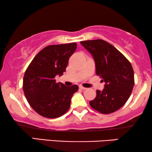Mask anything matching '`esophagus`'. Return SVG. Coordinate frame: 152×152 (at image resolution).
I'll return each mask as SVG.
<instances>
[{
  "label": "esophagus",
  "mask_w": 152,
  "mask_h": 152,
  "mask_svg": "<svg viewBox=\"0 0 152 152\" xmlns=\"http://www.w3.org/2000/svg\"><path fill=\"white\" fill-rule=\"evenodd\" d=\"M80 88L82 89V90H86V88H85V87H83L82 86H80Z\"/></svg>",
  "instance_id": "esophagus-1"
}]
</instances>
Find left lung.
Returning <instances> with one entry per match:
<instances>
[{"label":"left lung","instance_id":"8db88e82","mask_svg":"<svg viewBox=\"0 0 152 152\" xmlns=\"http://www.w3.org/2000/svg\"><path fill=\"white\" fill-rule=\"evenodd\" d=\"M92 55L97 75L105 82L104 88L97 90L91 107L99 113L109 114L120 109L129 98L134 85V73L128 59L107 41L102 39L81 41Z\"/></svg>","mask_w":152,"mask_h":152}]
</instances>
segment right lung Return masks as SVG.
<instances>
[{
	"label": "right lung",
	"mask_w": 152,
	"mask_h": 152,
	"mask_svg": "<svg viewBox=\"0 0 152 152\" xmlns=\"http://www.w3.org/2000/svg\"><path fill=\"white\" fill-rule=\"evenodd\" d=\"M76 48V43L48 45L35 56L25 72V96L31 107L43 117L59 118L69 109L72 95L79 87L66 86L56 82L55 77L66 71L68 59Z\"/></svg>",
	"instance_id": "add662e5"
}]
</instances>
